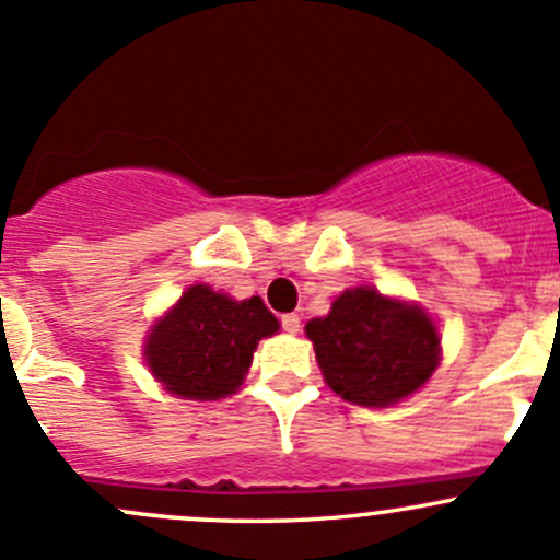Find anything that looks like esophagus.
Masks as SVG:
<instances>
[{"label":"esophagus","instance_id":"1","mask_svg":"<svg viewBox=\"0 0 560 560\" xmlns=\"http://www.w3.org/2000/svg\"><path fill=\"white\" fill-rule=\"evenodd\" d=\"M281 329H284V332H290V335L300 332V316L298 314H284V316H281Z\"/></svg>","mask_w":560,"mask_h":560}]
</instances>
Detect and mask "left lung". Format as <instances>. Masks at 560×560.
<instances>
[{"label": "left lung", "instance_id": "left-lung-1", "mask_svg": "<svg viewBox=\"0 0 560 560\" xmlns=\"http://www.w3.org/2000/svg\"><path fill=\"white\" fill-rule=\"evenodd\" d=\"M316 362L335 394L364 408H386L421 388L440 362V335L419 305L373 287H354L325 319H311Z\"/></svg>", "mask_w": 560, "mask_h": 560}]
</instances>
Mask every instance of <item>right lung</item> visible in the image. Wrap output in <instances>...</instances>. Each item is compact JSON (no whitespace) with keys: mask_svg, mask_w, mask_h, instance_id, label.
I'll use <instances>...</instances> for the list:
<instances>
[{"mask_svg":"<svg viewBox=\"0 0 560 560\" xmlns=\"http://www.w3.org/2000/svg\"><path fill=\"white\" fill-rule=\"evenodd\" d=\"M276 329L279 322L260 298L238 303L196 284L152 327L147 364L176 397L220 399L241 386L257 340Z\"/></svg>","mask_w":560,"mask_h":560,"instance_id":"1","label":"right lung"}]
</instances>
